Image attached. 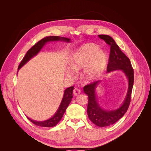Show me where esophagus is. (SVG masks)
Returning a JSON list of instances; mask_svg holds the SVG:
<instances>
[{"label":"esophagus","mask_w":151,"mask_h":151,"mask_svg":"<svg viewBox=\"0 0 151 151\" xmlns=\"http://www.w3.org/2000/svg\"><path fill=\"white\" fill-rule=\"evenodd\" d=\"M81 90L79 89L75 88L74 89V91H73V94H74V96H77V95H79L81 93Z\"/></svg>","instance_id":"34e87169"}]
</instances>
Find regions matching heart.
Listing matches in <instances>:
<instances>
[{"mask_svg":"<svg viewBox=\"0 0 151 151\" xmlns=\"http://www.w3.org/2000/svg\"><path fill=\"white\" fill-rule=\"evenodd\" d=\"M108 58L103 50L92 43H86L77 49L71 58V67L76 72H82V79L87 83L96 81L103 73L106 67ZM68 76H72L70 70Z\"/></svg>","mask_w":151,"mask_h":151,"instance_id":"heart-1","label":"heart"}]
</instances>
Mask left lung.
Masks as SVG:
<instances>
[{
  "instance_id": "1",
  "label": "left lung",
  "mask_w": 151,
  "mask_h": 151,
  "mask_svg": "<svg viewBox=\"0 0 151 151\" xmlns=\"http://www.w3.org/2000/svg\"><path fill=\"white\" fill-rule=\"evenodd\" d=\"M98 36L110 46V53L107 72H110L121 70L124 73L129 83L128 91L124 101L119 108L113 110H107L103 109L99 104L96 89L99 84L101 83V81H97L84 87V92L88 96L87 111L89 120L96 125L104 127L114 124L127 112L130 102L134 75L130 59L121 51L115 40L108 35H99Z\"/></svg>"
}]
</instances>
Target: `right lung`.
Segmentation results:
<instances>
[{
    "label": "right lung",
    "mask_w": 151,
    "mask_h": 151,
    "mask_svg": "<svg viewBox=\"0 0 151 151\" xmlns=\"http://www.w3.org/2000/svg\"><path fill=\"white\" fill-rule=\"evenodd\" d=\"M52 42H67L70 43V40L69 38H67L65 37H60V36H47L41 40L38 43H36L33 47H32L28 52H27L26 55L22 59L21 62L20 64L18 67V70L20 68L24 66L26 63L30 60L32 58L35 57L40 51L43 48L44 45L48 43ZM74 87L71 86L69 88H67L64 91V93H63V96L62 99V101L60 104L58 109L55 113L49 119L44 121H35L33 120H31V118L27 116V118L32 122L35 125H38L40 127H52L55 126L57 123L60 121L62 118L67 108L68 107V104H70V101H72V98H73L72 92L74 90Z\"/></svg>",
    "instance_id": "1"
}]
</instances>
